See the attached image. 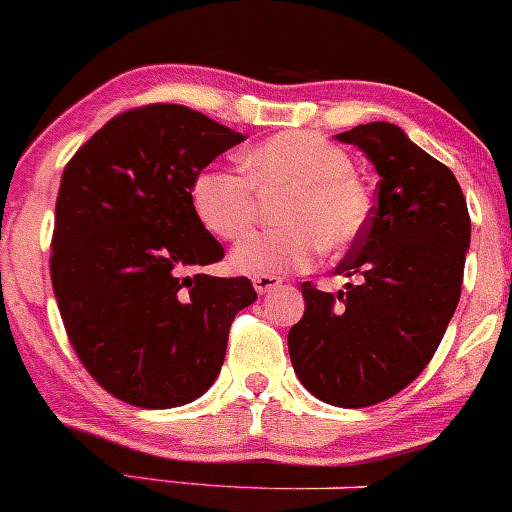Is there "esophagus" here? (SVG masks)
<instances>
[{"label": "esophagus", "mask_w": 512, "mask_h": 512, "mask_svg": "<svg viewBox=\"0 0 512 512\" xmlns=\"http://www.w3.org/2000/svg\"><path fill=\"white\" fill-rule=\"evenodd\" d=\"M252 285H255L257 294H270L275 292L277 287H282V280L275 275H255L252 277Z\"/></svg>", "instance_id": "34e87169"}]
</instances>
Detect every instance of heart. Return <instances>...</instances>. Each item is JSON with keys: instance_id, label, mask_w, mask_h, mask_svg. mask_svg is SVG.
I'll return each instance as SVG.
<instances>
[{"instance_id": "heart-1", "label": "heart", "mask_w": 512, "mask_h": 512, "mask_svg": "<svg viewBox=\"0 0 512 512\" xmlns=\"http://www.w3.org/2000/svg\"><path fill=\"white\" fill-rule=\"evenodd\" d=\"M245 178L205 168L190 183V208L198 223L220 237L241 240L254 222L252 187L287 189L278 219L282 228L240 242L232 270L282 275L309 265L319 247L352 245L371 213L369 190L354 175L344 148L312 131H285L247 148L240 158Z\"/></svg>"}]
</instances>
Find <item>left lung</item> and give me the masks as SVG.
Instances as JSON below:
<instances>
[{"instance_id":"obj_1","label":"left lung","mask_w":512,"mask_h":512,"mask_svg":"<svg viewBox=\"0 0 512 512\" xmlns=\"http://www.w3.org/2000/svg\"><path fill=\"white\" fill-rule=\"evenodd\" d=\"M374 165L376 205L337 265L344 289L302 285L287 347L304 389L342 409L379 404L426 369L458 307L471 218L456 175L399 126L339 133Z\"/></svg>"}]
</instances>
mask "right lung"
I'll return each mask as SVG.
<instances>
[{
    "label": "right lung",
    "instance_id": "obj_1",
    "mask_svg": "<svg viewBox=\"0 0 512 512\" xmlns=\"http://www.w3.org/2000/svg\"><path fill=\"white\" fill-rule=\"evenodd\" d=\"M242 141L193 108L153 103L111 118L61 175L56 304L89 374L126 404L173 409L203 396L232 319L257 299L247 277L188 275L225 255L193 215L190 183Z\"/></svg>",
    "mask_w": 512,
    "mask_h": 512
}]
</instances>
